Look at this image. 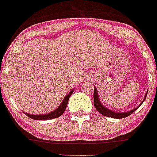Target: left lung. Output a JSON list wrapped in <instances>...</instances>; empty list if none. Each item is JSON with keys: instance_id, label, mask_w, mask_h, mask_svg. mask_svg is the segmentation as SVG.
<instances>
[{"instance_id": "left-lung-1", "label": "left lung", "mask_w": 157, "mask_h": 157, "mask_svg": "<svg viewBox=\"0 0 157 157\" xmlns=\"http://www.w3.org/2000/svg\"><path fill=\"white\" fill-rule=\"evenodd\" d=\"M146 95H147V93H146V96H145V98L143 99V102L144 101L145 99H146ZM143 102H142V103H143ZM142 103L140 104V105H142ZM94 105L95 108L98 110V112H100L101 115H105V116L110 117V118H125V117H128V115H132V114L136 111V110L138 109L139 107L140 106H140L134 108V109L132 110V111L125 112V113H119V112H112V111H111V110L105 108V107L101 105V103L100 101H99L98 99V90H97V89L95 88V87L94 88Z\"/></svg>"}]
</instances>
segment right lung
<instances>
[{"label": "right lung", "mask_w": 157, "mask_h": 157, "mask_svg": "<svg viewBox=\"0 0 157 157\" xmlns=\"http://www.w3.org/2000/svg\"><path fill=\"white\" fill-rule=\"evenodd\" d=\"M74 92V90H71L67 96L65 97V98L64 100L63 101V102L61 103V105L58 107L57 109H56L55 111L52 112L51 113L47 114V115H30V114H27L25 113L27 116H29V118H32V119L34 120H47V119H52V118H58V117L61 116V115L63 114L64 111L67 108V103H68L69 98H70V97L71 96V94Z\"/></svg>", "instance_id": "right-lung-1"}]
</instances>
